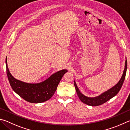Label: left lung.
Returning a JSON list of instances; mask_svg holds the SVG:
<instances>
[{"instance_id":"left-lung-1","label":"left lung","mask_w":130,"mask_h":130,"mask_svg":"<svg viewBox=\"0 0 130 130\" xmlns=\"http://www.w3.org/2000/svg\"><path fill=\"white\" fill-rule=\"evenodd\" d=\"M127 67V60H126V61H125V68L124 69L123 73L121 79H120V80L118 82V83L115 86H113V87L110 88V90H108V91H107L104 92L103 94H102L101 95H100L96 97L90 98L85 96V95L82 94L80 91H79V88L77 87L75 82L74 81V86L75 87L76 91L77 94H78V97L79 98V99H80V101L82 102L83 103L91 106H100L101 105V104H103V103H106V102H107L109 100L115 96V95L119 92L120 88H121L123 85V83L124 81L125 77H126V74Z\"/></svg>"}]
</instances>
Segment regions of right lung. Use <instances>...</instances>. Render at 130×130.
Here are the masks:
<instances>
[{"mask_svg":"<svg viewBox=\"0 0 130 130\" xmlns=\"http://www.w3.org/2000/svg\"><path fill=\"white\" fill-rule=\"evenodd\" d=\"M6 71L9 82L12 90L19 96L30 103H42L49 100L56 91L57 87L67 70H62L42 82L37 84H29L23 82L15 79L9 71L6 60Z\"/></svg>","mask_w":130,"mask_h":130,"instance_id":"right-lung-1","label":"right lung"}]
</instances>
